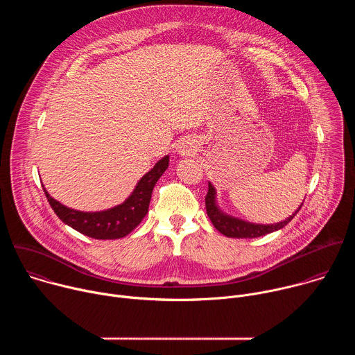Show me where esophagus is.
Returning <instances> with one entry per match:
<instances>
[{
  "instance_id": "obj_1",
  "label": "esophagus",
  "mask_w": 355,
  "mask_h": 355,
  "mask_svg": "<svg viewBox=\"0 0 355 355\" xmlns=\"http://www.w3.org/2000/svg\"><path fill=\"white\" fill-rule=\"evenodd\" d=\"M191 146H189V143H182L181 146H180V155H182V156H185V155H189L191 153Z\"/></svg>"
}]
</instances>
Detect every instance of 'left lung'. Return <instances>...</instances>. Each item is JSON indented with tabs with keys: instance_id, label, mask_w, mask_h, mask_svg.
I'll list each match as a JSON object with an SVG mask.
<instances>
[{
	"instance_id": "1",
	"label": "left lung",
	"mask_w": 355,
	"mask_h": 355,
	"mask_svg": "<svg viewBox=\"0 0 355 355\" xmlns=\"http://www.w3.org/2000/svg\"><path fill=\"white\" fill-rule=\"evenodd\" d=\"M205 205H207V214H208L211 222L222 234H225L227 237H233V239H254V237L266 236L268 233H272L275 230L285 227L293 219V216L299 212V209L303 205V202H302V205L297 208V211L295 214H292V216H289L288 219H285L282 222H278L274 225L250 223V222L233 218L230 215H226L225 212L220 211V208L218 207V202H216V189L209 182L208 193L205 198Z\"/></svg>"
}]
</instances>
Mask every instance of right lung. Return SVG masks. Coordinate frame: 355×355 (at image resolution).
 <instances>
[{
  "label": "right lung",
  "instance_id": "add662e5",
  "mask_svg": "<svg viewBox=\"0 0 355 355\" xmlns=\"http://www.w3.org/2000/svg\"><path fill=\"white\" fill-rule=\"evenodd\" d=\"M170 157L166 156L156 166L146 173L136 184L133 192L125 199L123 204L99 212H81L64 207L53 199L43 187L50 207L62 222L74 230L98 240H114L128 236L148 212L151 192L159 178L168 167Z\"/></svg>",
  "mask_w": 355,
  "mask_h": 355
}]
</instances>
